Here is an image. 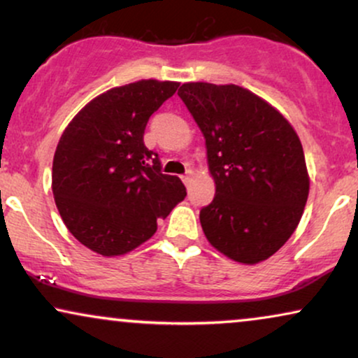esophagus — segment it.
<instances>
[{"label":"esophagus","mask_w":358,"mask_h":358,"mask_svg":"<svg viewBox=\"0 0 358 358\" xmlns=\"http://www.w3.org/2000/svg\"><path fill=\"white\" fill-rule=\"evenodd\" d=\"M192 176H193V171L192 170H187V173L182 176V182L185 185H189V182H192Z\"/></svg>","instance_id":"obj_1"}]
</instances>
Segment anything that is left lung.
Instances as JSON below:
<instances>
[{
  "label": "left lung",
  "mask_w": 358,
  "mask_h": 358,
  "mask_svg": "<svg viewBox=\"0 0 358 358\" xmlns=\"http://www.w3.org/2000/svg\"><path fill=\"white\" fill-rule=\"evenodd\" d=\"M178 96L206 140L216 185L200 211L205 236L238 262L268 259L291 238L309 196L299 137L274 107L239 85L188 83Z\"/></svg>",
  "instance_id": "8db88e82"
}]
</instances>
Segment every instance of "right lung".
I'll list each match as a JSON object with an SVG mask.
<instances>
[{
    "label": "right lung",
    "instance_id": "1",
    "mask_svg": "<svg viewBox=\"0 0 358 358\" xmlns=\"http://www.w3.org/2000/svg\"><path fill=\"white\" fill-rule=\"evenodd\" d=\"M178 83L138 80L90 101L67 125L52 162V193L72 236L102 256L135 250L187 196L178 176L162 173L143 143L147 122Z\"/></svg>",
    "mask_w": 358,
    "mask_h": 358
}]
</instances>
